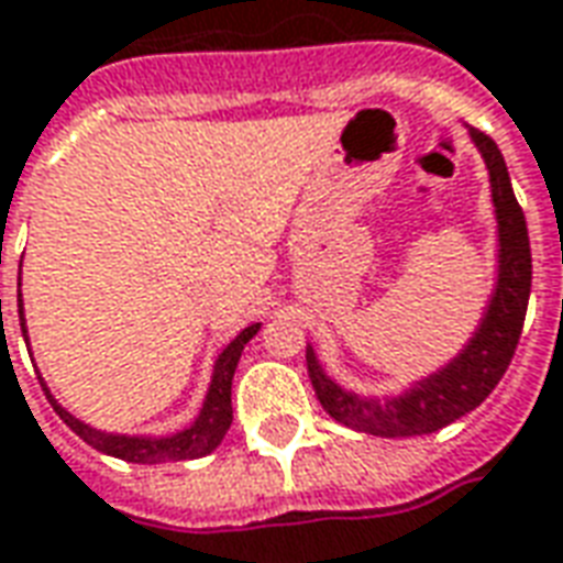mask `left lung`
Wrapping results in <instances>:
<instances>
[{
    "label": "left lung",
    "instance_id": "obj_1",
    "mask_svg": "<svg viewBox=\"0 0 563 563\" xmlns=\"http://www.w3.org/2000/svg\"><path fill=\"white\" fill-rule=\"evenodd\" d=\"M470 140L482 152L490 179V200L497 216V283L487 298L485 317L457 356L439 372L420 377L399 396H360L344 390L317 360L308 344V375L320 405L350 430L399 439L423 435L454 423L485 402L500 384L521 338L530 298V241L525 213L515 200L509 170L497 143L487 133L470 128Z\"/></svg>",
    "mask_w": 563,
    "mask_h": 563
}]
</instances>
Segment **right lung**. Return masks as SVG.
Masks as SVG:
<instances>
[{
	"label": "right lung",
	"instance_id": "1",
	"mask_svg": "<svg viewBox=\"0 0 563 563\" xmlns=\"http://www.w3.org/2000/svg\"><path fill=\"white\" fill-rule=\"evenodd\" d=\"M21 286V283H18ZM2 305V301H0ZM18 313H21V332L23 341H26V320H23V305H21V289H18ZM262 329V322H253L246 325L241 335L234 338L213 365V377H210V387H207V396H203V405H200L198 418L186 430L173 432V435H128V432H106L90 427L85 420H78L76 415H69L63 408L51 390L42 380V390L54 405V411L60 415V420L69 427V430L81 435L90 448L103 451L109 457L128 460V463H170V460H198L207 457L210 451L219 448V442L225 439L228 427H231V380H234V372H238V363H241L243 347L250 344V338Z\"/></svg>",
	"mask_w": 563,
	"mask_h": 563
}]
</instances>
